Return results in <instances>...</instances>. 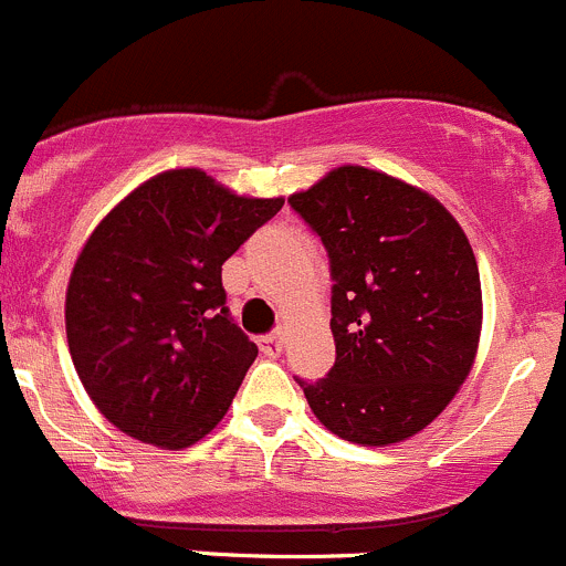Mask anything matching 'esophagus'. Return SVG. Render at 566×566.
<instances>
[{
    "instance_id": "obj_1",
    "label": "esophagus",
    "mask_w": 566,
    "mask_h": 566,
    "mask_svg": "<svg viewBox=\"0 0 566 566\" xmlns=\"http://www.w3.org/2000/svg\"><path fill=\"white\" fill-rule=\"evenodd\" d=\"M259 346L266 357H281L285 349V335L283 333L264 335V338H259Z\"/></svg>"
}]
</instances>
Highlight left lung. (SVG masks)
<instances>
[{
  "label": "left lung",
  "mask_w": 566,
  "mask_h": 566,
  "mask_svg": "<svg viewBox=\"0 0 566 566\" xmlns=\"http://www.w3.org/2000/svg\"><path fill=\"white\" fill-rule=\"evenodd\" d=\"M291 209L322 237L333 270L335 366L302 382L313 416L340 440L396 446L427 429L465 382L481 338L471 242L421 187L340 165Z\"/></svg>",
  "instance_id": "1"
}]
</instances>
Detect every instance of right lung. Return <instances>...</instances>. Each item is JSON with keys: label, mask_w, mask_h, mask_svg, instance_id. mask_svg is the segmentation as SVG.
I'll use <instances>...</instances> for the list:
<instances>
[{"label": "right lung", "mask_w": 566, "mask_h": 566, "mask_svg": "<svg viewBox=\"0 0 566 566\" xmlns=\"http://www.w3.org/2000/svg\"><path fill=\"white\" fill-rule=\"evenodd\" d=\"M281 209L283 198L237 195L176 167L93 228L65 291V335L112 427L181 451L222 421L259 357L228 316L222 264Z\"/></svg>", "instance_id": "right-lung-1"}]
</instances>
